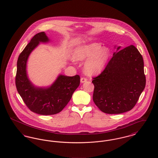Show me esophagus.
I'll return each instance as SVG.
<instances>
[{
    "instance_id": "1",
    "label": "esophagus",
    "mask_w": 158,
    "mask_h": 158,
    "mask_svg": "<svg viewBox=\"0 0 158 158\" xmlns=\"http://www.w3.org/2000/svg\"><path fill=\"white\" fill-rule=\"evenodd\" d=\"M87 81V79L85 78V77H81V82L84 83Z\"/></svg>"
}]
</instances>
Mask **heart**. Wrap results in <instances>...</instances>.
<instances>
[{
  "label": "heart",
  "instance_id": "heart-1",
  "mask_svg": "<svg viewBox=\"0 0 158 158\" xmlns=\"http://www.w3.org/2000/svg\"><path fill=\"white\" fill-rule=\"evenodd\" d=\"M110 57V50L99 43H92L76 47L73 57L77 61H86L84 71L88 75L99 74L105 68Z\"/></svg>",
  "mask_w": 158,
  "mask_h": 158
}]
</instances>
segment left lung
Segmentation results:
<instances>
[{
  "mask_svg": "<svg viewBox=\"0 0 158 158\" xmlns=\"http://www.w3.org/2000/svg\"><path fill=\"white\" fill-rule=\"evenodd\" d=\"M120 48V46L117 47L104 70L92 81L94 85L93 101L106 114L131 110L146 85L141 54L134 45Z\"/></svg>",
  "mask_w": 158,
  "mask_h": 158,
  "instance_id": "1",
  "label": "left lung"
}]
</instances>
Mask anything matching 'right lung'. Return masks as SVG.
<instances>
[{
  "instance_id": "right-lung-1",
  "label": "right lung",
  "mask_w": 158,
  "mask_h": 158,
  "mask_svg": "<svg viewBox=\"0 0 158 158\" xmlns=\"http://www.w3.org/2000/svg\"><path fill=\"white\" fill-rule=\"evenodd\" d=\"M44 32H39L31 40L19 56L15 83L23 102L31 111L40 115H53L60 113L72 98L80 84V76L59 75L48 87H38L28 78L27 64L31 52L40 43H48Z\"/></svg>"
}]
</instances>
